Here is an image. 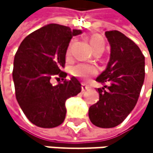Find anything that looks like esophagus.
Segmentation results:
<instances>
[{
    "label": "esophagus",
    "mask_w": 153,
    "mask_h": 153,
    "mask_svg": "<svg viewBox=\"0 0 153 153\" xmlns=\"http://www.w3.org/2000/svg\"><path fill=\"white\" fill-rule=\"evenodd\" d=\"M89 89H90V86L89 85H87L84 82L82 83V92H85L86 90H89Z\"/></svg>",
    "instance_id": "obj_1"
}]
</instances>
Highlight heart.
Returning a JSON list of instances; mask_svg holds the SVG:
<instances>
[{"mask_svg":"<svg viewBox=\"0 0 153 153\" xmlns=\"http://www.w3.org/2000/svg\"><path fill=\"white\" fill-rule=\"evenodd\" d=\"M90 45L92 48L94 50L98 48H105V41L104 39L98 36V35H94L90 37ZM71 46L72 43L69 45V48L67 49V56L71 55ZM96 72V69L92 66V65H88V64L81 63L78 65H75L71 69V73L75 76V77H79V78H88L90 76L94 75Z\"/></svg>","mask_w":153,"mask_h":153,"instance_id":"b5f03b06","label":"heart"}]
</instances>
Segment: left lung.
Segmentation results:
<instances>
[{"instance_id":"left-lung-1","label":"left lung","mask_w":153,"mask_h":153,"mask_svg":"<svg viewBox=\"0 0 153 153\" xmlns=\"http://www.w3.org/2000/svg\"><path fill=\"white\" fill-rule=\"evenodd\" d=\"M111 47L106 69L96 78L99 101L89 108L96 127L114 128L125 120L136 105L145 77V58L140 48L119 31L105 33Z\"/></svg>"}]
</instances>
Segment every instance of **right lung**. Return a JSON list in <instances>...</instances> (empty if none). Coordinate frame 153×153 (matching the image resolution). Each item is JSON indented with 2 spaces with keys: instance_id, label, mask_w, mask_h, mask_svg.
I'll use <instances>...</instances> for the list:
<instances>
[{
  "instance_id": "obj_1",
  "label": "right lung",
  "mask_w": 153,
  "mask_h": 153,
  "mask_svg": "<svg viewBox=\"0 0 153 153\" xmlns=\"http://www.w3.org/2000/svg\"><path fill=\"white\" fill-rule=\"evenodd\" d=\"M80 34L82 30L49 24L28 35L16 51L13 70L16 100L37 127L50 128L62 124L66 100L82 90L77 79L67 81V73L61 71L71 39ZM53 78H61L62 82L52 85Z\"/></svg>"
}]
</instances>
